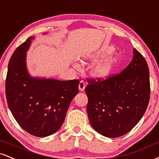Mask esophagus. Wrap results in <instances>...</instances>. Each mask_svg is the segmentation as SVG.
<instances>
[{
    "label": "esophagus",
    "instance_id": "obj_1",
    "mask_svg": "<svg viewBox=\"0 0 159 159\" xmlns=\"http://www.w3.org/2000/svg\"><path fill=\"white\" fill-rule=\"evenodd\" d=\"M78 87H79V89L81 91L84 90V89L86 87V83L84 81H80L79 86H78Z\"/></svg>",
    "mask_w": 159,
    "mask_h": 159
}]
</instances>
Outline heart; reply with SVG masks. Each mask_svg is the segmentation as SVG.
<instances>
[{"label": "heart", "mask_w": 159, "mask_h": 159, "mask_svg": "<svg viewBox=\"0 0 159 159\" xmlns=\"http://www.w3.org/2000/svg\"><path fill=\"white\" fill-rule=\"evenodd\" d=\"M115 50L113 47H104L101 49L100 51L97 53L94 56V59H97L103 58V57L107 56V55L112 53ZM118 64V58L116 56H111L107 58H105L104 60L99 61V62L95 66L94 72L95 75L98 77L101 78H107L113 72V70L116 68V66ZM75 66L76 68H78V64H75Z\"/></svg>", "instance_id": "obj_1"}]
</instances>
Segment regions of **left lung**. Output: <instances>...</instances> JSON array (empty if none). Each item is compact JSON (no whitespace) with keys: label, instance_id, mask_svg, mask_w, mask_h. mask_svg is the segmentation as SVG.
<instances>
[{"label":"left lung","instance_id":"8db88e82","mask_svg":"<svg viewBox=\"0 0 159 159\" xmlns=\"http://www.w3.org/2000/svg\"><path fill=\"white\" fill-rule=\"evenodd\" d=\"M87 82L88 118L101 135L121 136L142 118L150 101V73L137 49H133V60L121 72L104 80L88 78Z\"/></svg>","mask_w":159,"mask_h":159}]
</instances>
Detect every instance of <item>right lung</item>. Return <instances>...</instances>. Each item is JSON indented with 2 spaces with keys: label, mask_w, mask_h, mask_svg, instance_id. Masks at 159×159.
Wrapping results in <instances>:
<instances>
[{
  "label": "right lung",
  "mask_w": 159,
  "mask_h": 159,
  "mask_svg": "<svg viewBox=\"0 0 159 159\" xmlns=\"http://www.w3.org/2000/svg\"><path fill=\"white\" fill-rule=\"evenodd\" d=\"M30 37L15 49L9 62L6 97L15 119L34 136L46 137L60 129L70 103L78 93L79 80L32 78L26 66Z\"/></svg>",
  "instance_id": "1"
}]
</instances>
